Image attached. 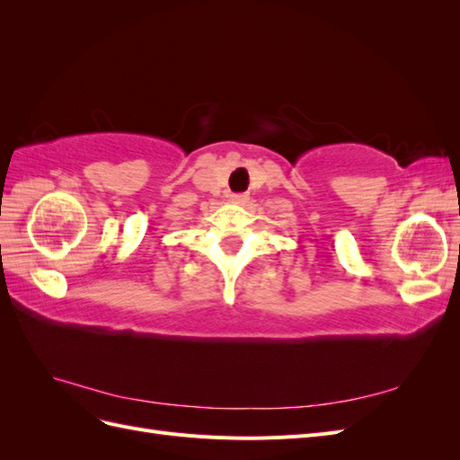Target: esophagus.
Instances as JSON below:
<instances>
[{"instance_id":"obj_1","label":"esophagus","mask_w":460,"mask_h":460,"mask_svg":"<svg viewBox=\"0 0 460 460\" xmlns=\"http://www.w3.org/2000/svg\"><path fill=\"white\" fill-rule=\"evenodd\" d=\"M247 201H249L247 193H232L230 196V203H234V205H245Z\"/></svg>"}]
</instances>
